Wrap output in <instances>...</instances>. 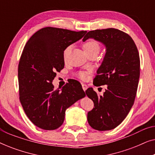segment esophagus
Wrapping results in <instances>:
<instances>
[{
  "label": "esophagus",
  "mask_w": 155,
  "mask_h": 155,
  "mask_svg": "<svg viewBox=\"0 0 155 155\" xmlns=\"http://www.w3.org/2000/svg\"><path fill=\"white\" fill-rule=\"evenodd\" d=\"M82 89H83L84 91H85L87 89V85L84 83H82Z\"/></svg>",
  "instance_id": "esophagus-1"
}]
</instances>
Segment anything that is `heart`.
Returning <instances> with one entry per match:
<instances>
[{
    "mask_svg": "<svg viewBox=\"0 0 155 155\" xmlns=\"http://www.w3.org/2000/svg\"><path fill=\"white\" fill-rule=\"evenodd\" d=\"M82 48H83L84 51L85 52V54H88L94 51L99 52V49H100V45H99L98 41H97L96 40L91 39L84 42L83 45H82ZM71 51V46H67V47L65 48L64 51H63V58H64L65 60L68 58V56H69ZM78 75L80 79L86 80L87 74L85 72H80V73H78Z\"/></svg>",
    "mask_w": 155,
    "mask_h": 155,
    "instance_id": "obj_1",
    "label": "heart"
}]
</instances>
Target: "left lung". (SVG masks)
I'll list each match as a JSON object with an SVG mask.
<instances>
[{"label":"left lung","instance_id":"left-lung-1","mask_svg":"<svg viewBox=\"0 0 155 155\" xmlns=\"http://www.w3.org/2000/svg\"><path fill=\"white\" fill-rule=\"evenodd\" d=\"M89 38L102 42L107 47L93 84H107V88L102 96L92 87L86 90L87 96L94 102L87 120L95 130H109L121 124L134 103L140 78L139 53L130 36L118 29L90 31L82 40Z\"/></svg>","mask_w":155,"mask_h":155}]
</instances>
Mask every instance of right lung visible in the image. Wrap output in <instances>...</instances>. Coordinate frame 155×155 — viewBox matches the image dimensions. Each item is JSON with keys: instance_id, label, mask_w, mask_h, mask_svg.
<instances>
[{"instance_id": "1", "label": "right lung", "mask_w": 155, "mask_h": 155, "mask_svg": "<svg viewBox=\"0 0 155 155\" xmlns=\"http://www.w3.org/2000/svg\"><path fill=\"white\" fill-rule=\"evenodd\" d=\"M86 32L46 27L27 42L18 65L19 95L25 114L36 126L48 130L59 128L65 110L85 97L77 80L67 82L61 90H55L52 82L64 68L65 48Z\"/></svg>"}]
</instances>
